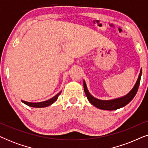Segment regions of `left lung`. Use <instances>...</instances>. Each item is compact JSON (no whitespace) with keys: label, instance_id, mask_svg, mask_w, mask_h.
I'll use <instances>...</instances> for the list:
<instances>
[{"label":"left lung","instance_id":"left-lung-1","mask_svg":"<svg viewBox=\"0 0 148 148\" xmlns=\"http://www.w3.org/2000/svg\"><path fill=\"white\" fill-rule=\"evenodd\" d=\"M141 73H142V70L141 69L140 73L139 75V77L137 79V81L135 85V86L133 87V88L128 94L124 97H122V98L111 100H101L95 98L88 92L86 82H85V81H84V88L85 94H86L87 98H88L89 102L99 109L106 110H116V109L121 108L123 106H126L127 104H128L133 100V98H134L135 95H136L139 86V84H140Z\"/></svg>","mask_w":148,"mask_h":148}]
</instances>
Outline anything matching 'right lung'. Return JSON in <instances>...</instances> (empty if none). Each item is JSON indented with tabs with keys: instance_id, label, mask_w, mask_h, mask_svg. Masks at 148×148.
<instances>
[{
	"instance_id": "1",
	"label": "right lung",
	"mask_w": 148,
	"mask_h": 148,
	"mask_svg": "<svg viewBox=\"0 0 148 148\" xmlns=\"http://www.w3.org/2000/svg\"><path fill=\"white\" fill-rule=\"evenodd\" d=\"M61 92H60L58 94L56 95L55 96H54L53 98H52L50 100H48L46 101H44V102H38V103H32V102H25V101L21 100L22 102H23L24 104H25L26 105L29 106H32V107H35V108H43V107H46L50 106L52 104L55 102V101L58 99V97L59 95L60 94Z\"/></svg>"
}]
</instances>
